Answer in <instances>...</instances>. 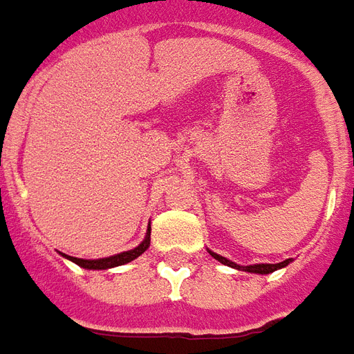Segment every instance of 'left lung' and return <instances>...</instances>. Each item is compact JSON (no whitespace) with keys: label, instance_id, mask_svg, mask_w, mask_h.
<instances>
[{"label":"left lung","instance_id":"left-lung-1","mask_svg":"<svg viewBox=\"0 0 354 354\" xmlns=\"http://www.w3.org/2000/svg\"><path fill=\"white\" fill-rule=\"evenodd\" d=\"M209 254H211L213 259L218 260V262H221V264H224V266H230V268H236V270H243V272H249V273H262V275H266V273L275 272V270H281V268H285V266H288L290 262H292V259H286V260H283V262H279V264L239 266V264H236V262H232V260L224 259V257H221V254H216V252H213V251H209Z\"/></svg>","mask_w":354,"mask_h":354}]
</instances>
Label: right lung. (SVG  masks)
<instances>
[{
    "label": "right lung",
    "instance_id": "right-lung-1",
    "mask_svg": "<svg viewBox=\"0 0 354 354\" xmlns=\"http://www.w3.org/2000/svg\"><path fill=\"white\" fill-rule=\"evenodd\" d=\"M149 245H151V226H149V230H147L145 239H143L136 249L118 252V254H113V257H107V259L84 260V259H75V257H68V254H64V252H60V254L62 257H66L68 260H71V262H75L77 266L84 268V270H109V268H117V266L128 264V262H131V260H136L138 257H141V254L149 249Z\"/></svg>",
    "mask_w": 354,
    "mask_h": 354
}]
</instances>
